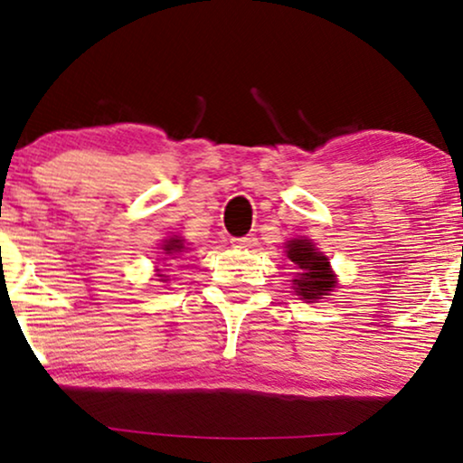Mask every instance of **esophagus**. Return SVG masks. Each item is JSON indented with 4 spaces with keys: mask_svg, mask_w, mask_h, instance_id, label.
<instances>
[{
    "mask_svg": "<svg viewBox=\"0 0 463 463\" xmlns=\"http://www.w3.org/2000/svg\"><path fill=\"white\" fill-rule=\"evenodd\" d=\"M232 242H233V246H238V249H252V246L257 244V238H255V233H249V236L233 238Z\"/></svg>",
    "mask_w": 463,
    "mask_h": 463,
    "instance_id": "esophagus-1",
    "label": "esophagus"
}]
</instances>
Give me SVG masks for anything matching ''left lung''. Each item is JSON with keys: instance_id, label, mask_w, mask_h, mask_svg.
<instances>
[{"instance_id": "left-lung-1", "label": "left lung", "mask_w": 463, "mask_h": 463, "mask_svg": "<svg viewBox=\"0 0 463 463\" xmlns=\"http://www.w3.org/2000/svg\"><path fill=\"white\" fill-rule=\"evenodd\" d=\"M287 255L297 268L301 269L295 282V293L303 299L316 301L335 287V276L328 265V259L322 257L309 240H290L287 246Z\"/></svg>"}]
</instances>
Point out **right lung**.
Instances as JSON below:
<instances>
[{"label": "right lung", "instance_id": "obj_1", "mask_svg": "<svg viewBox=\"0 0 463 463\" xmlns=\"http://www.w3.org/2000/svg\"><path fill=\"white\" fill-rule=\"evenodd\" d=\"M183 252H187L185 244H183V240L179 238H170L166 240V244H164V255L166 257H173V259H179V255Z\"/></svg>", "mask_w": 463, "mask_h": 463}]
</instances>
